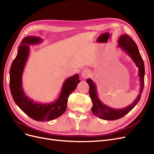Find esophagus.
<instances>
[{"label":"esophagus","mask_w":154,"mask_h":154,"mask_svg":"<svg viewBox=\"0 0 154 154\" xmlns=\"http://www.w3.org/2000/svg\"><path fill=\"white\" fill-rule=\"evenodd\" d=\"M81 75L84 78H87L89 75V71L88 69H84L81 72Z\"/></svg>","instance_id":"obj_1"}]
</instances>
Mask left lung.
I'll return each instance as SVG.
<instances>
[{"label":"left lung","mask_w":154,"mask_h":154,"mask_svg":"<svg viewBox=\"0 0 154 154\" xmlns=\"http://www.w3.org/2000/svg\"><path fill=\"white\" fill-rule=\"evenodd\" d=\"M118 46L121 48L125 53L131 57L136 66L138 68L140 88L137 98L131 104L121 109H115L102 103L98 96L95 84L91 79H87L86 82L89 86V93L93 102V106L91 109L92 112L96 117L106 121L117 120L128 113L138 103L144 88V63L139 52L137 45L128 34H124V35L120 36L118 41Z\"/></svg>","instance_id":"left-lung-1"}]
</instances>
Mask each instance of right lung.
I'll list each match as a JSON object with an SVG mask.
<instances>
[{"label":"right lung","mask_w":154,"mask_h":154,"mask_svg":"<svg viewBox=\"0 0 154 154\" xmlns=\"http://www.w3.org/2000/svg\"><path fill=\"white\" fill-rule=\"evenodd\" d=\"M41 42V38L35 36H27L23 39L11 66L9 85L13 98L23 112L35 121H49L59 117L66 111L68 98L81 81L78 74L66 79L58 98L53 103H37L28 98L22 87L23 72L30 53L28 45Z\"/></svg>","instance_id":"1"}]
</instances>
